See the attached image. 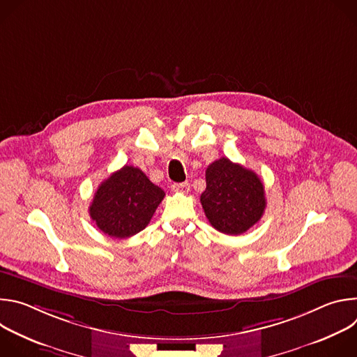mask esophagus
I'll return each mask as SVG.
<instances>
[{"label":"esophagus","instance_id":"1","mask_svg":"<svg viewBox=\"0 0 357 357\" xmlns=\"http://www.w3.org/2000/svg\"><path fill=\"white\" fill-rule=\"evenodd\" d=\"M172 192H176V193H188L189 192V183L188 182H182V183H174L171 186Z\"/></svg>","mask_w":357,"mask_h":357}]
</instances>
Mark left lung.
I'll use <instances>...</instances> for the list:
<instances>
[{
    "label": "left lung",
    "mask_w": 357,
    "mask_h": 357,
    "mask_svg": "<svg viewBox=\"0 0 357 357\" xmlns=\"http://www.w3.org/2000/svg\"><path fill=\"white\" fill-rule=\"evenodd\" d=\"M209 223L220 233L238 236L256 225L267 206L259 175L223 157L206 169V189L200 195Z\"/></svg>",
    "instance_id": "8db88e82"
}]
</instances>
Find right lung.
Segmentation results:
<instances>
[{
    "label": "right lung",
    "mask_w": 357,
    "mask_h": 357,
    "mask_svg": "<svg viewBox=\"0 0 357 357\" xmlns=\"http://www.w3.org/2000/svg\"><path fill=\"white\" fill-rule=\"evenodd\" d=\"M164 196L139 168L124 165L100 183L89 213L105 234L127 238L146 227Z\"/></svg>",
    "instance_id": "add662e5"
}]
</instances>
